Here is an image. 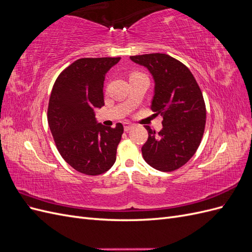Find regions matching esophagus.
<instances>
[{"label": "esophagus", "instance_id": "obj_1", "mask_svg": "<svg viewBox=\"0 0 252 252\" xmlns=\"http://www.w3.org/2000/svg\"><path fill=\"white\" fill-rule=\"evenodd\" d=\"M131 128H133V124L124 123V130H125V131H129Z\"/></svg>", "mask_w": 252, "mask_h": 252}]
</instances>
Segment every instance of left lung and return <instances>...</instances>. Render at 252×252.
<instances>
[{
    "mask_svg": "<svg viewBox=\"0 0 252 252\" xmlns=\"http://www.w3.org/2000/svg\"><path fill=\"white\" fill-rule=\"evenodd\" d=\"M132 62L146 67L155 81L151 110L163 117V128L149 126L143 145L145 161L155 169L168 172L185 165L199 148L206 123L202 91L188 68L165 53L132 56Z\"/></svg>",
    "mask_w": 252,
    "mask_h": 252,
    "instance_id": "1",
    "label": "left lung"
}]
</instances>
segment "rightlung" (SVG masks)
Returning <instances> with one entry per match:
<instances>
[{
  "mask_svg": "<svg viewBox=\"0 0 252 252\" xmlns=\"http://www.w3.org/2000/svg\"><path fill=\"white\" fill-rule=\"evenodd\" d=\"M121 58L79 59L60 73L49 98L47 119L60 155L73 169L97 175L110 169L124 128L97 123L104 106L105 75Z\"/></svg>",
  "mask_w": 252,
  "mask_h": 252,
  "instance_id": "1",
  "label": "right lung"
}]
</instances>
